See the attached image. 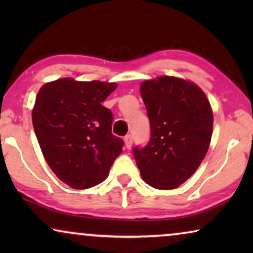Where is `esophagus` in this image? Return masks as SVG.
<instances>
[{
  "instance_id": "34e87169",
  "label": "esophagus",
  "mask_w": 253,
  "mask_h": 253,
  "mask_svg": "<svg viewBox=\"0 0 253 253\" xmlns=\"http://www.w3.org/2000/svg\"><path fill=\"white\" fill-rule=\"evenodd\" d=\"M124 144H126V147L127 150L132 146V136H131V134H126V136L124 137Z\"/></svg>"
}]
</instances>
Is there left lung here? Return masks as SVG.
<instances>
[{
  "mask_svg": "<svg viewBox=\"0 0 253 253\" xmlns=\"http://www.w3.org/2000/svg\"><path fill=\"white\" fill-rule=\"evenodd\" d=\"M140 94L146 106L151 138L134 147L141 177L160 190L177 188L202 164L213 131L210 101L196 84L170 76L145 81Z\"/></svg>",
  "mask_w": 253,
  "mask_h": 253,
  "instance_id": "8db88e82",
  "label": "left lung"
}]
</instances>
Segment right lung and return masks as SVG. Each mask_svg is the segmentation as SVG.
<instances>
[{"label":"right lung","mask_w":253,"mask_h":253,"mask_svg":"<svg viewBox=\"0 0 253 253\" xmlns=\"http://www.w3.org/2000/svg\"><path fill=\"white\" fill-rule=\"evenodd\" d=\"M115 83L61 78L38 92L32 122L40 148L54 174L74 189L101 183L123 140L112 133L113 114L102 106Z\"/></svg>","instance_id":"1"}]
</instances>
